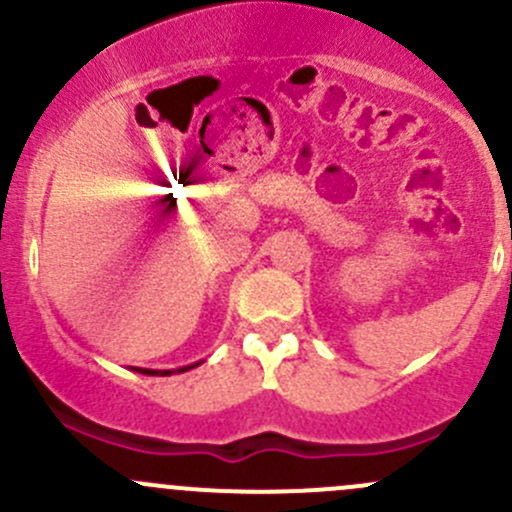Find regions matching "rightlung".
Here are the masks:
<instances>
[{
	"label": "right lung",
	"mask_w": 512,
	"mask_h": 512,
	"mask_svg": "<svg viewBox=\"0 0 512 512\" xmlns=\"http://www.w3.org/2000/svg\"><path fill=\"white\" fill-rule=\"evenodd\" d=\"M188 369H193V366H185V369H180V371H188ZM136 371H143V374H158V371H151V369H136ZM163 374H170V371H163Z\"/></svg>",
	"instance_id": "add662e5"
}]
</instances>
